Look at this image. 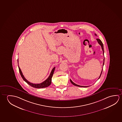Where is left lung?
<instances>
[{
    "label": "left lung",
    "mask_w": 122,
    "mask_h": 122,
    "mask_svg": "<svg viewBox=\"0 0 122 122\" xmlns=\"http://www.w3.org/2000/svg\"><path fill=\"white\" fill-rule=\"evenodd\" d=\"M95 35L96 36H97V35H96V34H95ZM96 40H97V41L98 43H99L100 45H101V48H102V49L103 51V55H104V50H103V43H102V41H101V40L99 39H97ZM104 58L103 59V65H104ZM102 70H103V69H102ZM102 71H101V74H100V76L99 77L98 79H99L100 78V77H101V73H102ZM70 81H71V83H72V84H73V85H75V86H80V87H88V86H80V85H78V84H76L75 83H74L73 82V81H72L71 79H70Z\"/></svg>",
    "instance_id": "1"
}]
</instances>
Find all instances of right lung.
I'll return each mask as SVG.
<instances>
[{
  "instance_id": "1",
  "label": "right lung",
  "mask_w": 122,
  "mask_h": 122,
  "mask_svg": "<svg viewBox=\"0 0 122 122\" xmlns=\"http://www.w3.org/2000/svg\"><path fill=\"white\" fill-rule=\"evenodd\" d=\"M18 62H19V61H18ZM19 72H20V73L21 76L23 80L26 82L30 86H32V87H34V88H43L46 87L47 86H49L51 84V78H52L53 75L54 74V70H55V67H54V68H53V69L52 70V71H51V73H50V74L49 75V77L45 81H44L43 82L40 83V84H33V83H32L29 82V81H27L26 80V79L25 78V76H24V75H23L22 73V72L21 71V70L20 69V68H19Z\"/></svg>"
}]
</instances>
